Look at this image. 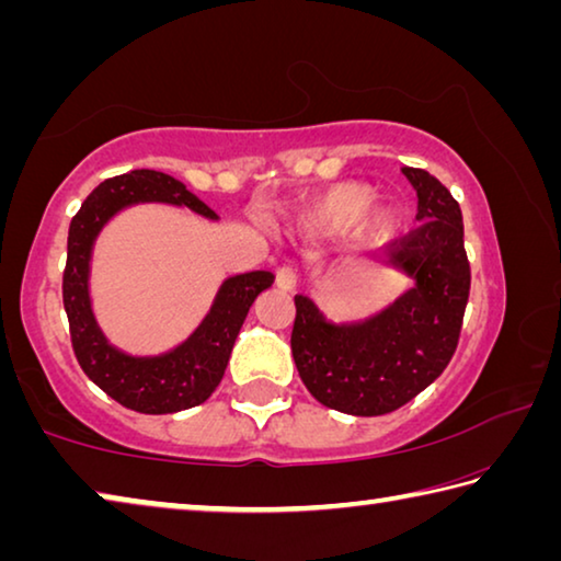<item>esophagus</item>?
<instances>
[{
  "label": "esophagus",
  "instance_id": "1",
  "mask_svg": "<svg viewBox=\"0 0 561 561\" xmlns=\"http://www.w3.org/2000/svg\"><path fill=\"white\" fill-rule=\"evenodd\" d=\"M277 287L284 291H291L297 287V274H294L291 267H279L277 270Z\"/></svg>",
  "mask_w": 561,
  "mask_h": 561
}]
</instances>
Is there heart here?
I'll return each mask as SVG.
<instances>
[{"mask_svg":"<svg viewBox=\"0 0 561 561\" xmlns=\"http://www.w3.org/2000/svg\"><path fill=\"white\" fill-rule=\"evenodd\" d=\"M376 190L364 183H341L331 187L321 201L304 215V227L311 234H336L356 222L360 240H381L396 227L393 205L374 203Z\"/></svg>","mask_w":561,"mask_h":561,"instance_id":"1","label":"heart"}]
</instances>
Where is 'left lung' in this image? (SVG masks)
<instances>
[{"instance_id": "1", "label": "left lung", "mask_w": 561, "mask_h": 561, "mask_svg": "<svg viewBox=\"0 0 561 561\" xmlns=\"http://www.w3.org/2000/svg\"><path fill=\"white\" fill-rule=\"evenodd\" d=\"M401 173L417 195L421 225L381 247L378 262L413 287L348 321H331L314 299L294 297L291 356L301 381L321 405L348 415L391 413L425 391L450 364L470 294L460 205L425 170Z\"/></svg>"}]
</instances>
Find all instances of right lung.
I'll return each mask as SVG.
<instances>
[{"label":"right lung","instance_id":"obj_1","mask_svg":"<svg viewBox=\"0 0 561 561\" xmlns=\"http://www.w3.org/2000/svg\"><path fill=\"white\" fill-rule=\"evenodd\" d=\"M136 205L187 207L217 220L201 197L158 170H130L103 180L83 201L69 227V254L64 270V309L69 317L73 354L93 383L130 411L163 415L205 403L220 386L234 339L247 311L274 284L272 272H244L227 277L197 329L178 346L153 356H136L113 346L99 327L91 301V257L99 234L113 217Z\"/></svg>","mask_w":561,"mask_h":561}]
</instances>
